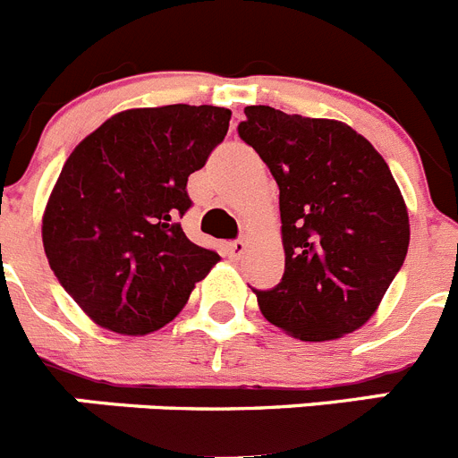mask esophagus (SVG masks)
Listing matches in <instances>:
<instances>
[{"label":"esophagus","instance_id":"esophagus-1","mask_svg":"<svg viewBox=\"0 0 458 458\" xmlns=\"http://www.w3.org/2000/svg\"><path fill=\"white\" fill-rule=\"evenodd\" d=\"M245 248H248V241H245V238H236V241L226 242V254L232 259H241Z\"/></svg>","mask_w":458,"mask_h":458}]
</instances>
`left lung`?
<instances>
[{
  "mask_svg": "<svg viewBox=\"0 0 458 458\" xmlns=\"http://www.w3.org/2000/svg\"><path fill=\"white\" fill-rule=\"evenodd\" d=\"M238 135L279 188L284 275L257 291L273 326L330 342L365 326L396 277L411 241L408 210L369 141L335 119L245 107Z\"/></svg>",
  "mask_w": 458,
  "mask_h": 458,
  "instance_id": "8db88e82",
  "label": "left lung"
}]
</instances>
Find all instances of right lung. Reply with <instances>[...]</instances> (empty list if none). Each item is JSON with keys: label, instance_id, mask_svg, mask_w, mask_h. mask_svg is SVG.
Returning <instances> with one entry per match:
<instances>
[{"label": "right lung", "instance_id": "1", "mask_svg": "<svg viewBox=\"0 0 458 458\" xmlns=\"http://www.w3.org/2000/svg\"><path fill=\"white\" fill-rule=\"evenodd\" d=\"M232 112L213 105L125 109L68 156L43 213L52 273L93 323L148 335L185 307L220 261L179 217L188 176L225 140Z\"/></svg>", "mask_w": 458, "mask_h": 458}]
</instances>
